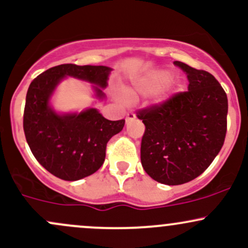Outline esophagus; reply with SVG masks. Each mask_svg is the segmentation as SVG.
Returning <instances> with one entry per match:
<instances>
[{"instance_id":"34e87169","label":"esophagus","mask_w":248,"mask_h":248,"mask_svg":"<svg viewBox=\"0 0 248 248\" xmlns=\"http://www.w3.org/2000/svg\"><path fill=\"white\" fill-rule=\"evenodd\" d=\"M135 118H137V116H135V114L133 113V111H128V113H127V115H126V122L132 121V120H134Z\"/></svg>"}]
</instances>
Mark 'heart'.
Instances as JSON below:
<instances>
[{
    "label": "heart",
    "instance_id": "heart-1",
    "mask_svg": "<svg viewBox=\"0 0 248 248\" xmlns=\"http://www.w3.org/2000/svg\"><path fill=\"white\" fill-rule=\"evenodd\" d=\"M170 78H172V73L170 70H159V72L154 73L153 75L139 81L137 84V91L142 94H152L156 92L157 89L161 88V87H164L166 83L170 82ZM124 96H126L127 100L134 99L135 91L124 89Z\"/></svg>",
    "mask_w": 248,
    "mask_h": 248
}]
</instances>
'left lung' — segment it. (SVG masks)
I'll return each mask as SVG.
<instances>
[{"mask_svg":"<svg viewBox=\"0 0 248 248\" xmlns=\"http://www.w3.org/2000/svg\"><path fill=\"white\" fill-rule=\"evenodd\" d=\"M188 91L138 110L145 124L141 164L160 184L175 186L194 180L213 162L227 132L228 101L211 73L180 61Z\"/></svg>","mask_w":248,"mask_h":248,"instance_id":"8db88e82","label":"left lung"}]
</instances>
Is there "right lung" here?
Masks as SVG:
<instances>
[{
  "label": "right lung",
  "instance_id": "right-lung-1",
  "mask_svg": "<svg viewBox=\"0 0 248 248\" xmlns=\"http://www.w3.org/2000/svg\"><path fill=\"white\" fill-rule=\"evenodd\" d=\"M111 68L66 63L49 68L31 81L26 96L23 129L35 159L49 173L66 181L92 175L101 167L106 147L124 126V120L110 121L89 108L80 114H58L49 99L64 76L96 84V96L105 97Z\"/></svg>",
  "mask_w": 248,
  "mask_h": 248
}]
</instances>
